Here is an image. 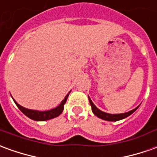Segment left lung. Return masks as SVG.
<instances>
[{"mask_svg":"<svg viewBox=\"0 0 157 157\" xmlns=\"http://www.w3.org/2000/svg\"><path fill=\"white\" fill-rule=\"evenodd\" d=\"M89 103L90 105H91V107H92V111L94 112V114L96 117H98V118H100L102 120L109 121H117L122 120V119H124L126 117H129L130 115H132V113L134 112L136 109L139 108V106H138V107H136L135 109H132V110H130V111H128V112L121 113V114H109V113L104 112V111H102V110H100L99 109H98L97 107L95 106V105L93 103V101L91 100L90 98Z\"/></svg>","mask_w":157,"mask_h":157,"instance_id":"left-lung-1","label":"left lung"}]
</instances>
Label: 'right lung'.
Listing matches in <instances>:
<instances>
[{"mask_svg": "<svg viewBox=\"0 0 157 157\" xmlns=\"http://www.w3.org/2000/svg\"><path fill=\"white\" fill-rule=\"evenodd\" d=\"M69 94L64 97V98L62 100V102L60 103V105L59 106H57L54 109H49V110H45V111H39V110H36V109H27V108H25V107H23L20 105H18L17 102L14 100L13 98V99L14 103L17 106V108L20 109L26 117H28L29 118H30V119H32L34 121H42L50 120V119H52V118H55V117H59L60 114L63 112V105L66 103Z\"/></svg>", "mask_w": 157, "mask_h": 157, "instance_id": "right-lung-1", "label": "right lung"}]
</instances>
